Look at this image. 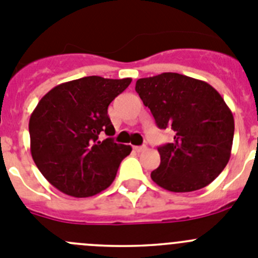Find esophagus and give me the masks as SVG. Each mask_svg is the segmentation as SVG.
<instances>
[{
	"label": "esophagus",
	"instance_id": "1",
	"mask_svg": "<svg viewBox=\"0 0 258 258\" xmlns=\"http://www.w3.org/2000/svg\"><path fill=\"white\" fill-rule=\"evenodd\" d=\"M134 149L136 150V152H144V150L146 149V146L145 145H140V146H134Z\"/></svg>",
	"mask_w": 258,
	"mask_h": 258
}]
</instances>
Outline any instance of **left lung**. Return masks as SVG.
I'll use <instances>...</instances> for the list:
<instances>
[{
    "label": "left lung",
    "mask_w": 258,
    "mask_h": 258,
    "mask_svg": "<svg viewBox=\"0 0 258 258\" xmlns=\"http://www.w3.org/2000/svg\"><path fill=\"white\" fill-rule=\"evenodd\" d=\"M161 130L175 131L158 148L161 164L152 180L163 189L187 192L211 184L230 159L234 117L221 95L204 81L178 73L140 78L135 87Z\"/></svg>",
    "instance_id": "left-lung-1"
}]
</instances>
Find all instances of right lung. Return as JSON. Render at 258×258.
Wrapping results in <instances>:
<instances>
[{"mask_svg":"<svg viewBox=\"0 0 258 258\" xmlns=\"http://www.w3.org/2000/svg\"><path fill=\"white\" fill-rule=\"evenodd\" d=\"M131 81L90 76L57 85L39 100L29 119L31 153L52 186L76 198L110 186L132 148L114 143L108 106ZM103 132L108 138L100 142Z\"/></svg>","mask_w":258,"mask_h":258,"instance_id":"1","label":"right lung"}]
</instances>
